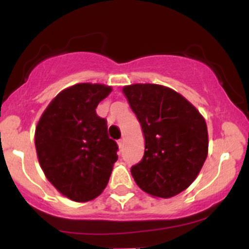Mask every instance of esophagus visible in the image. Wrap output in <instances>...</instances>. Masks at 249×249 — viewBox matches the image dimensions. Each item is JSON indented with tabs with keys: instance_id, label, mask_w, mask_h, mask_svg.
<instances>
[{
	"instance_id": "esophagus-1",
	"label": "esophagus",
	"mask_w": 249,
	"mask_h": 249,
	"mask_svg": "<svg viewBox=\"0 0 249 249\" xmlns=\"http://www.w3.org/2000/svg\"><path fill=\"white\" fill-rule=\"evenodd\" d=\"M118 146H119V148H121V150H122L123 147H124V139H119V141H118Z\"/></svg>"
}]
</instances>
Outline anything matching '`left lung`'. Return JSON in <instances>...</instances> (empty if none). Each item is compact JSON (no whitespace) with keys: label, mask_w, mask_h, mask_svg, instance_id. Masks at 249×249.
<instances>
[{"label":"left lung","mask_w":249,"mask_h":249,"mask_svg":"<svg viewBox=\"0 0 249 249\" xmlns=\"http://www.w3.org/2000/svg\"><path fill=\"white\" fill-rule=\"evenodd\" d=\"M142 125L145 152L131 167L144 192L171 198L190 186L207 158L208 134L204 117L178 92L158 84L123 89Z\"/></svg>","instance_id":"obj_1"}]
</instances>
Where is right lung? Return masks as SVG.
Returning <instances> with one entry per match:
<instances>
[{
	"label": "right lung",
	"instance_id": "1",
	"mask_svg": "<svg viewBox=\"0 0 249 249\" xmlns=\"http://www.w3.org/2000/svg\"><path fill=\"white\" fill-rule=\"evenodd\" d=\"M112 91L81 83L59 92L37 124L35 146L45 177L63 196L84 202L107 187L118 145L96 107Z\"/></svg>",
	"mask_w": 249,
	"mask_h": 249
}]
</instances>
